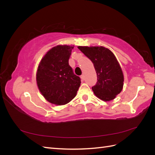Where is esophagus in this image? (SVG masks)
<instances>
[{"label":"esophagus","instance_id":"1","mask_svg":"<svg viewBox=\"0 0 155 155\" xmlns=\"http://www.w3.org/2000/svg\"><path fill=\"white\" fill-rule=\"evenodd\" d=\"M80 78H81V81H84V79H85V76H84V75H81Z\"/></svg>","mask_w":155,"mask_h":155}]
</instances>
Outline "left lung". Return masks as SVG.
Returning a JSON list of instances; mask_svg holds the SVG:
<instances>
[{
    "label": "left lung",
    "instance_id": "1",
    "mask_svg": "<svg viewBox=\"0 0 155 155\" xmlns=\"http://www.w3.org/2000/svg\"><path fill=\"white\" fill-rule=\"evenodd\" d=\"M91 60L96 70L97 81L92 87L94 94L100 100H114L122 91L124 77L120 65L112 51L104 46H78Z\"/></svg>",
    "mask_w": 155,
    "mask_h": 155
}]
</instances>
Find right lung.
<instances>
[{
    "instance_id": "add662e5",
    "label": "right lung",
    "mask_w": 155,
    "mask_h": 155,
    "mask_svg": "<svg viewBox=\"0 0 155 155\" xmlns=\"http://www.w3.org/2000/svg\"><path fill=\"white\" fill-rule=\"evenodd\" d=\"M74 46L58 45L49 50L37 68L36 81L46 100L56 105L72 101L81 85L80 78L73 72L68 59Z\"/></svg>"
}]
</instances>
